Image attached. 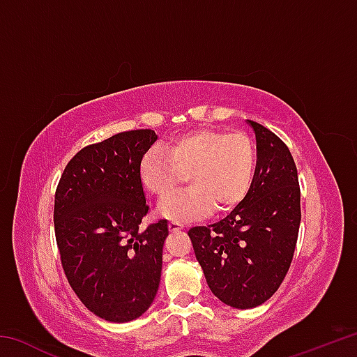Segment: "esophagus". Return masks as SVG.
Masks as SVG:
<instances>
[{
    "label": "esophagus",
    "instance_id": "1",
    "mask_svg": "<svg viewBox=\"0 0 357 357\" xmlns=\"http://www.w3.org/2000/svg\"><path fill=\"white\" fill-rule=\"evenodd\" d=\"M168 228H170V231H179V229L184 228V223L170 222V223H168Z\"/></svg>",
    "mask_w": 357,
    "mask_h": 357
}]
</instances>
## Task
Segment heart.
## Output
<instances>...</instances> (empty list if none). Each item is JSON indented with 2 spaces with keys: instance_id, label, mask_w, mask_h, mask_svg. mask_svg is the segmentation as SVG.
I'll list each match as a JSON object with an SVG mask.
<instances>
[{
  "instance_id": "heart-1",
  "label": "heart",
  "mask_w": 357,
  "mask_h": 357,
  "mask_svg": "<svg viewBox=\"0 0 357 357\" xmlns=\"http://www.w3.org/2000/svg\"><path fill=\"white\" fill-rule=\"evenodd\" d=\"M257 167L255 143L245 132L200 128L183 132L162 148H151L138 164L143 189L164 198L190 176L192 188L167 197L159 214L172 222L223 213L244 200Z\"/></svg>"
}]
</instances>
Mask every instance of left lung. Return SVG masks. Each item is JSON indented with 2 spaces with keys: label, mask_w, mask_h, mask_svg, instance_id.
I'll return each mask as SVG.
<instances>
[{
  "label": "left lung",
  "mask_w": 357,
  "mask_h": 357,
  "mask_svg": "<svg viewBox=\"0 0 357 357\" xmlns=\"http://www.w3.org/2000/svg\"><path fill=\"white\" fill-rule=\"evenodd\" d=\"M257 167L249 193L225 219L187 234L206 282L223 304L253 309L268 301L293 261L301 223L298 168L285 143L249 121Z\"/></svg>",
  "instance_id": "left-lung-1"
}]
</instances>
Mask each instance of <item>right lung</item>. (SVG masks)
<instances>
[{
    "mask_svg": "<svg viewBox=\"0 0 357 357\" xmlns=\"http://www.w3.org/2000/svg\"><path fill=\"white\" fill-rule=\"evenodd\" d=\"M157 140L151 129L121 132L72 157L55 193V236L64 274L84 307L113 323L149 309L159 289L168 222L148 214L138 164Z\"/></svg>",
    "mask_w": 357,
    "mask_h": 357,
    "instance_id": "1",
    "label": "right lung"
}]
</instances>
